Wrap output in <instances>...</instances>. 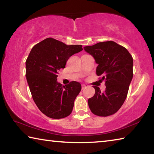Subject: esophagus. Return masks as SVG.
I'll list each match as a JSON object with an SVG mask.
<instances>
[{"label": "esophagus", "instance_id": "1", "mask_svg": "<svg viewBox=\"0 0 154 154\" xmlns=\"http://www.w3.org/2000/svg\"><path fill=\"white\" fill-rule=\"evenodd\" d=\"M87 86H88V85H87L86 84H82V90L85 89V88H86Z\"/></svg>", "mask_w": 154, "mask_h": 154}]
</instances>
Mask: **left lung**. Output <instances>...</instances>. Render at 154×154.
I'll return each instance as SVG.
<instances>
[{
	"mask_svg": "<svg viewBox=\"0 0 154 154\" xmlns=\"http://www.w3.org/2000/svg\"><path fill=\"white\" fill-rule=\"evenodd\" d=\"M98 64L96 75L105 81L106 88L101 92L93 86L95 94L88 99V106L98 116L106 117L116 113L123 105L133 77V59L129 51L112 41L84 47Z\"/></svg>",
	"mask_w": 154,
	"mask_h": 154,
	"instance_id": "8db88e82",
	"label": "left lung"
}]
</instances>
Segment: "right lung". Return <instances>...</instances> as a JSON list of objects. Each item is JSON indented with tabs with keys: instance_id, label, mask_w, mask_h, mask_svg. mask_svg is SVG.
Masks as SVG:
<instances>
[{
	"instance_id": "add662e5",
	"label": "right lung",
	"mask_w": 154,
	"mask_h": 154,
	"mask_svg": "<svg viewBox=\"0 0 154 154\" xmlns=\"http://www.w3.org/2000/svg\"><path fill=\"white\" fill-rule=\"evenodd\" d=\"M82 50V45H67L53 38L31 49L26 61V77L36 105L49 118H64L71 113L82 85L75 81L62 85L57 77L70 57Z\"/></svg>"
}]
</instances>
